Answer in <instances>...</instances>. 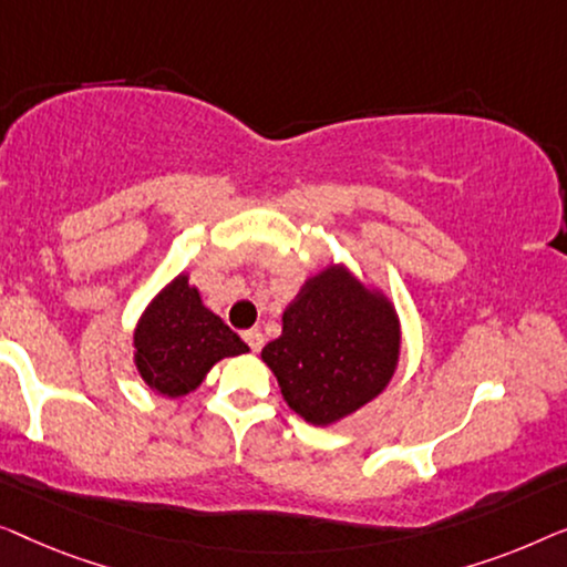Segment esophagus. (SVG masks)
I'll list each match as a JSON object with an SVG mask.
<instances>
[{
  "instance_id": "34e87169",
  "label": "esophagus",
  "mask_w": 567,
  "mask_h": 567,
  "mask_svg": "<svg viewBox=\"0 0 567 567\" xmlns=\"http://www.w3.org/2000/svg\"><path fill=\"white\" fill-rule=\"evenodd\" d=\"M244 341L249 344L251 352H259V349L265 347V333H261L259 329H249V331H244Z\"/></svg>"
}]
</instances>
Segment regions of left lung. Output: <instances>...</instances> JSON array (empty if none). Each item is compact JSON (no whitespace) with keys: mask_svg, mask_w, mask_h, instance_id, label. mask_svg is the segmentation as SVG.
<instances>
[{"mask_svg":"<svg viewBox=\"0 0 567 567\" xmlns=\"http://www.w3.org/2000/svg\"><path fill=\"white\" fill-rule=\"evenodd\" d=\"M287 405L331 426L374 401L401 360L395 306L344 265L308 277L282 313V333L261 349Z\"/></svg>","mask_w":567,"mask_h":567,"instance_id":"left-lung-1","label":"left lung"}]
</instances>
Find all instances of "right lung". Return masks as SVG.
I'll return each instance as SVG.
<instances>
[{"instance_id":"obj_1","label":"right lung","mask_w":567,"mask_h":567,"mask_svg":"<svg viewBox=\"0 0 567 567\" xmlns=\"http://www.w3.org/2000/svg\"><path fill=\"white\" fill-rule=\"evenodd\" d=\"M133 362L143 382L164 398H179L203 385L223 357L249 347L203 306L200 290L182 272L148 302L133 331Z\"/></svg>"}]
</instances>
